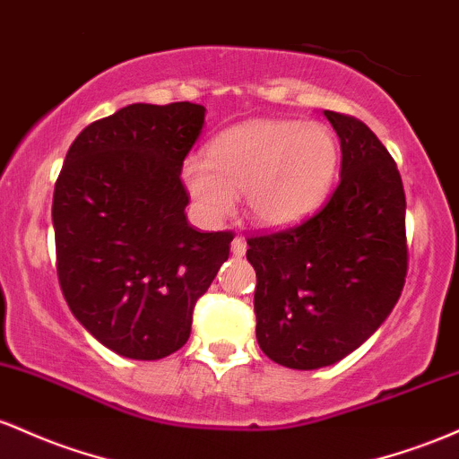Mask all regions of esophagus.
<instances>
[{
  "label": "esophagus",
  "instance_id": "34e87169",
  "mask_svg": "<svg viewBox=\"0 0 459 459\" xmlns=\"http://www.w3.org/2000/svg\"><path fill=\"white\" fill-rule=\"evenodd\" d=\"M231 254L238 255V257L247 254V243H245L243 236H236V238L231 240Z\"/></svg>",
  "mask_w": 459,
  "mask_h": 459
}]
</instances>
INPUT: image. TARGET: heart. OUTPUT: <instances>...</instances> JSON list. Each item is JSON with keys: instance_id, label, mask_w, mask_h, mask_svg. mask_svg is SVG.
Wrapping results in <instances>:
<instances>
[{"instance_id": "heart-1", "label": "heart", "mask_w": 459, "mask_h": 459, "mask_svg": "<svg viewBox=\"0 0 459 459\" xmlns=\"http://www.w3.org/2000/svg\"><path fill=\"white\" fill-rule=\"evenodd\" d=\"M338 143L321 123L255 118L214 138L208 158H188L182 179L205 219L231 214L245 193L249 219L288 228L310 216L332 188Z\"/></svg>"}]
</instances>
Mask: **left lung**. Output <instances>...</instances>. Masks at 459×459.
Segmentation results:
<instances>
[{
    "label": "left lung",
    "instance_id": "1",
    "mask_svg": "<svg viewBox=\"0 0 459 459\" xmlns=\"http://www.w3.org/2000/svg\"><path fill=\"white\" fill-rule=\"evenodd\" d=\"M341 138V182L316 214L247 238L255 336L273 362L336 364L393 312L408 275L405 193L388 149L359 118L325 110Z\"/></svg>",
    "mask_w": 459,
    "mask_h": 459
}]
</instances>
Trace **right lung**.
Instances as JSON below:
<instances>
[{
	"label": "right lung",
	"instance_id": "1",
	"mask_svg": "<svg viewBox=\"0 0 459 459\" xmlns=\"http://www.w3.org/2000/svg\"><path fill=\"white\" fill-rule=\"evenodd\" d=\"M190 101L132 104L77 134L56 179V271L71 312L104 347L160 359L186 344L197 299L231 231L190 228L184 158L204 127Z\"/></svg>",
	"mask_w": 459,
	"mask_h": 459
}]
</instances>
